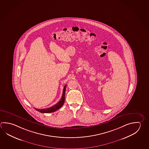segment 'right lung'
<instances>
[{
  "label": "right lung",
  "mask_w": 149,
  "mask_h": 149,
  "mask_svg": "<svg viewBox=\"0 0 149 149\" xmlns=\"http://www.w3.org/2000/svg\"><path fill=\"white\" fill-rule=\"evenodd\" d=\"M66 85H65L64 87V89H63V95H62V97L61 99L57 104L54 105L53 107H51L49 108H47V109H35V110L38 111L40 113H52L54 112L55 111H56L58 109H59L60 107L63 105V104L64 103L65 101V91H66Z\"/></svg>",
  "instance_id": "1"
}]
</instances>
